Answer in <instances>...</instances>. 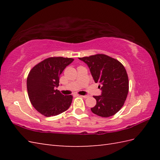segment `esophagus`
<instances>
[{"instance_id":"1","label":"esophagus","mask_w":160,"mask_h":160,"mask_svg":"<svg viewBox=\"0 0 160 160\" xmlns=\"http://www.w3.org/2000/svg\"><path fill=\"white\" fill-rule=\"evenodd\" d=\"M80 97H82L84 98H87L88 97H89V96H80Z\"/></svg>"}]
</instances>
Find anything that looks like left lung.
<instances>
[{"mask_svg": "<svg viewBox=\"0 0 160 160\" xmlns=\"http://www.w3.org/2000/svg\"><path fill=\"white\" fill-rule=\"evenodd\" d=\"M79 59L89 66L95 82L101 84L102 96H93L96 104L91 111L103 118L114 115L123 107L128 93V78L124 65L102 53Z\"/></svg>", "mask_w": 160, "mask_h": 160, "instance_id": "left-lung-1", "label": "left lung"}]
</instances>
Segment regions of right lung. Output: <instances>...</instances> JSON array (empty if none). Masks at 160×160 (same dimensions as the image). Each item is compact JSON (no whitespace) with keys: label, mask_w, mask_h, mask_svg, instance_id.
Masks as SVG:
<instances>
[{"label":"right lung","mask_w":160,"mask_h":160,"mask_svg":"<svg viewBox=\"0 0 160 160\" xmlns=\"http://www.w3.org/2000/svg\"><path fill=\"white\" fill-rule=\"evenodd\" d=\"M73 60L71 58L50 57L30 70L27 79L28 96L33 107L44 116H55L71 106L73 96H64L56 89L60 74Z\"/></svg>","instance_id":"1"}]
</instances>
